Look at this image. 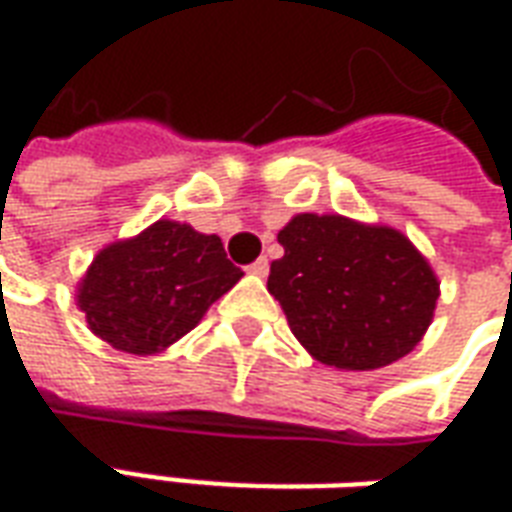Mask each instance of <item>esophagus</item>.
I'll list each match as a JSON object with an SVG mask.
<instances>
[{
  "label": "esophagus",
  "mask_w": 512,
  "mask_h": 512,
  "mask_svg": "<svg viewBox=\"0 0 512 512\" xmlns=\"http://www.w3.org/2000/svg\"><path fill=\"white\" fill-rule=\"evenodd\" d=\"M249 274H255V277H266V274H268V260H266V257L255 260V263L249 266Z\"/></svg>",
  "instance_id": "1"
}]
</instances>
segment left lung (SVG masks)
<instances>
[{
	"label": "left lung",
	"instance_id": "1",
	"mask_svg": "<svg viewBox=\"0 0 512 512\" xmlns=\"http://www.w3.org/2000/svg\"><path fill=\"white\" fill-rule=\"evenodd\" d=\"M277 241L268 293L312 359L337 370H378L428 332L439 277L428 257L389 224L340 213H296Z\"/></svg>",
	"mask_w": 512,
	"mask_h": 512
}]
</instances>
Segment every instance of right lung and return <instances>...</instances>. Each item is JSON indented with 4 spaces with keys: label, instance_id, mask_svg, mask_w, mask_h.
I'll list each match as a JSON object with an SVG mask.
<instances>
[{
    "label": "right lung",
    "instance_id": "right-lung-1",
    "mask_svg": "<svg viewBox=\"0 0 512 512\" xmlns=\"http://www.w3.org/2000/svg\"><path fill=\"white\" fill-rule=\"evenodd\" d=\"M241 277L219 235L158 219L93 257L76 285V307L104 343L153 356L189 334Z\"/></svg>",
    "mask_w": 512,
    "mask_h": 512
}]
</instances>
